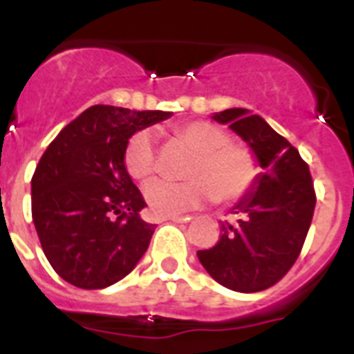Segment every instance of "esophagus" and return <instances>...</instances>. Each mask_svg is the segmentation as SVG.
<instances>
[{
    "mask_svg": "<svg viewBox=\"0 0 354 354\" xmlns=\"http://www.w3.org/2000/svg\"><path fill=\"white\" fill-rule=\"evenodd\" d=\"M165 221L178 222V224H187V222L191 221V216H167Z\"/></svg>",
    "mask_w": 354,
    "mask_h": 354,
    "instance_id": "1",
    "label": "esophagus"
}]
</instances>
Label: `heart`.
Returning a JSON list of instances; mask_svg holds the SVG:
<instances>
[{
	"mask_svg": "<svg viewBox=\"0 0 354 354\" xmlns=\"http://www.w3.org/2000/svg\"><path fill=\"white\" fill-rule=\"evenodd\" d=\"M174 136L194 154L183 171L185 182L156 180L145 187V202L154 215H182L213 200L230 205L252 193L261 176L257 156L244 145L232 143L224 128L207 121H189L174 127ZM122 161L132 180H149L156 171L152 136L145 130L133 133Z\"/></svg>",
	"mask_w": 354,
	"mask_h": 354,
	"instance_id": "heart-1",
	"label": "heart"
}]
</instances>
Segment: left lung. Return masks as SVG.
Here are the masks:
<instances>
[{
  "instance_id": "8db88e82",
  "label": "left lung",
  "mask_w": 354,
  "mask_h": 354,
  "mask_svg": "<svg viewBox=\"0 0 354 354\" xmlns=\"http://www.w3.org/2000/svg\"><path fill=\"white\" fill-rule=\"evenodd\" d=\"M213 119L246 141L263 171L252 193L233 207L236 221L224 222L221 241L196 255L207 274L230 290H266L296 263L313 222L310 171L297 149L261 115L230 108Z\"/></svg>"
}]
</instances>
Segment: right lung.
I'll list each match as a JSON object with an SVG mask.
<instances>
[{
	"label": "right lung",
	"mask_w": 354,
	"mask_h": 354,
	"mask_svg": "<svg viewBox=\"0 0 354 354\" xmlns=\"http://www.w3.org/2000/svg\"><path fill=\"white\" fill-rule=\"evenodd\" d=\"M171 112L95 104L47 147L30 180L32 222L47 261L64 281L99 290L136 268L154 224L124 169L128 139Z\"/></svg>",
	"instance_id": "1"
}]
</instances>
